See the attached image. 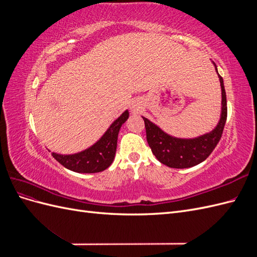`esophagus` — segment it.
Returning a JSON list of instances; mask_svg holds the SVG:
<instances>
[{
  "label": "esophagus",
  "mask_w": 257,
  "mask_h": 257,
  "mask_svg": "<svg viewBox=\"0 0 257 257\" xmlns=\"http://www.w3.org/2000/svg\"><path fill=\"white\" fill-rule=\"evenodd\" d=\"M141 108H142L141 102H138V100H134V102H132V104H131V109L132 110L138 111V110H141Z\"/></svg>",
  "instance_id": "34e87169"
}]
</instances>
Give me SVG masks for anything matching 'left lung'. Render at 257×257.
Segmentation results:
<instances>
[{"instance_id": "obj_1", "label": "left lung", "mask_w": 257, "mask_h": 257, "mask_svg": "<svg viewBox=\"0 0 257 257\" xmlns=\"http://www.w3.org/2000/svg\"><path fill=\"white\" fill-rule=\"evenodd\" d=\"M213 65L221 84L222 107L220 120L211 132L194 138L175 137L167 134L157 124L143 116L146 126L147 142L151 148L152 153L162 164L172 168L193 167L204 162L220 142L227 118V104L223 78L217 73L216 65L214 63Z\"/></svg>"}]
</instances>
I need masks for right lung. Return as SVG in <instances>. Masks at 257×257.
<instances>
[{"label": "right lung", "instance_id": "1", "mask_svg": "<svg viewBox=\"0 0 257 257\" xmlns=\"http://www.w3.org/2000/svg\"><path fill=\"white\" fill-rule=\"evenodd\" d=\"M128 110L118 116L98 141L87 149L73 154L52 152V157L60 164L78 174H94L109 167L114 159L119 131L128 119Z\"/></svg>", "mask_w": 257, "mask_h": 257}]
</instances>
